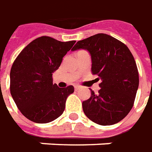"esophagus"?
<instances>
[{
	"label": "esophagus",
	"mask_w": 152,
	"mask_h": 152,
	"mask_svg": "<svg viewBox=\"0 0 152 152\" xmlns=\"http://www.w3.org/2000/svg\"><path fill=\"white\" fill-rule=\"evenodd\" d=\"M80 87H81V86H77V85H76V86H75V90H76V91H77L78 89H80Z\"/></svg>",
	"instance_id": "esophagus-1"
}]
</instances>
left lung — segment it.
<instances>
[{
	"instance_id": "obj_1",
	"label": "left lung",
	"mask_w": 152,
	"mask_h": 152,
	"mask_svg": "<svg viewBox=\"0 0 152 152\" xmlns=\"http://www.w3.org/2000/svg\"><path fill=\"white\" fill-rule=\"evenodd\" d=\"M86 50L92 58V72L101 79L97 94L91 90L82 102L86 117L100 125L121 121L133 107L139 86L135 60L129 48L110 35L97 34L80 40L72 48Z\"/></svg>"
}]
</instances>
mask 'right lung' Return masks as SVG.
I'll list each match as a JSON object with an SVG mask.
<instances>
[{
    "instance_id": "add662e5",
    "label": "right lung",
    "mask_w": 152,
    "mask_h": 152,
    "mask_svg": "<svg viewBox=\"0 0 152 152\" xmlns=\"http://www.w3.org/2000/svg\"><path fill=\"white\" fill-rule=\"evenodd\" d=\"M76 41L60 42L42 36L27 45L14 60L10 72V91L20 112L34 123L59 118L74 86L53 84V72Z\"/></svg>"
}]
</instances>
